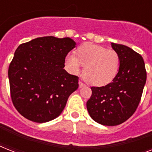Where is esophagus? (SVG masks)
<instances>
[{"label":"esophagus","mask_w":152,"mask_h":152,"mask_svg":"<svg viewBox=\"0 0 152 152\" xmlns=\"http://www.w3.org/2000/svg\"><path fill=\"white\" fill-rule=\"evenodd\" d=\"M84 86H85V84H84L82 81H80V82H79V87H80V88H83Z\"/></svg>","instance_id":"1"}]
</instances>
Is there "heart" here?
<instances>
[{
    "mask_svg": "<svg viewBox=\"0 0 152 152\" xmlns=\"http://www.w3.org/2000/svg\"><path fill=\"white\" fill-rule=\"evenodd\" d=\"M65 64L74 74H78L84 66L83 76L86 81L91 85L104 86L117 76L120 57L114 50L87 42L77 49L76 56L73 53L68 55Z\"/></svg>",
    "mask_w": 152,
    "mask_h": 152,
    "instance_id": "b5f03b06",
    "label": "heart"
}]
</instances>
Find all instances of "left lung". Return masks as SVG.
<instances>
[{
  "label": "left lung",
  "mask_w": 152,
  "mask_h": 152,
  "mask_svg": "<svg viewBox=\"0 0 152 152\" xmlns=\"http://www.w3.org/2000/svg\"><path fill=\"white\" fill-rule=\"evenodd\" d=\"M120 57L119 70L111 83L91 87L92 94L87 102L91 118L107 126L120 125L137 110L147 80L143 57L129 47L112 42Z\"/></svg>",
  "instance_id": "left-lung-1"
}]
</instances>
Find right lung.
<instances>
[{
	"label": "right lung",
	"mask_w": 152,
	"mask_h": 152,
	"mask_svg": "<svg viewBox=\"0 0 152 152\" xmlns=\"http://www.w3.org/2000/svg\"><path fill=\"white\" fill-rule=\"evenodd\" d=\"M76 46L70 38L40 37L20 44L8 68L11 99L28 120L43 123L57 118L79 77L64 69L67 54Z\"/></svg>",
	"instance_id": "1"
}]
</instances>
